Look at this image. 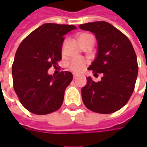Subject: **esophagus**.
Listing matches in <instances>:
<instances>
[{"label": "esophagus", "instance_id": "esophagus-1", "mask_svg": "<svg viewBox=\"0 0 147 147\" xmlns=\"http://www.w3.org/2000/svg\"><path fill=\"white\" fill-rule=\"evenodd\" d=\"M77 77H78V75H77V74H76V73H73V78H74V79H76V78H77Z\"/></svg>", "mask_w": 147, "mask_h": 147}]
</instances>
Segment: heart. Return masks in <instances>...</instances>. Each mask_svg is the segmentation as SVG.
Returning a JSON list of instances; mask_svg holds the SVG:
<instances>
[{"label":"heart","mask_w":147,"mask_h":147,"mask_svg":"<svg viewBox=\"0 0 147 147\" xmlns=\"http://www.w3.org/2000/svg\"><path fill=\"white\" fill-rule=\"evenodd\" d=\"M92 36L91 34H83L80 36V42L83 41V39H85L87 37ZM86 64H87V61L81 57H76L73 58L69 63V68L71 70L75 72H80L84 70V68L86 67Z\"/></svg>","instance_id":"1"}]
</instances>
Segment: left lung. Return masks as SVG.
Here are the masks:
<instances>
[{
	"mask_svg": "<svg viewBox=\"0 0 147 147\" xmlns=\"http://www.w3.org/2000/svg\"><path fill=\"white\" fill-rule=\"evenodd\" d=\"M80 28L94 33L98 41L97 57L88 69L104 75L98 83L87 77L83 102L94 113H113L126 105L135 89L139 68L136 52L128 38L107 22L81 24Z\"/></svg>",
	"mask_w": 147,
	"mask_h": 147,
	"instance_id": "1",
	"label": "left lung"
}]
</instances>
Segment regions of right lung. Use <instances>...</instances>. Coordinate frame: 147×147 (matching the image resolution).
Returning a JSON list of instances; mask_svg holds the SVG:
<instances>
[{
    "mask_svg": "<svg viewBox=\"0 0 147 147\" xmlns=\"http://www.w3.org/2000/svg\"><path fill=\"white\" fill-rule=\"evenodd\" d=\"M75 29L74 25L45 24L18 47L11 68L13 88L21 104L30 113L45 115L62 105L72 74L61 71L53 76L48 75V69L57 66L64 34Z\"/></svg>",
    "mask_w": 147,
    "mask_h": 147,
    "instance_id": "obj_1",
    "label": "right lung"
}]
</instances>
